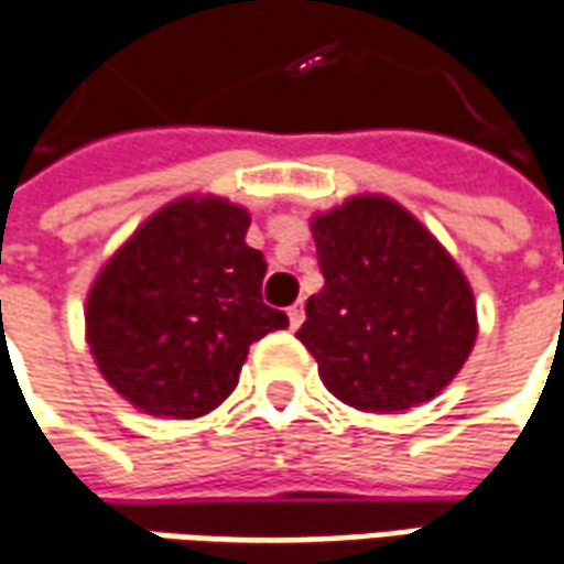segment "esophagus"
<instances>
[{"label": "esophagus", "mask_w": 564, "mask_h": 564, "mask_svg": "<svg viewBox=\"0 0 564 564\" xmlns=\"http://www.w3.org/2000/svg\"><path fill=\"white\" fill-rule=\"evenodd\" d=\"M290 327H293V330H299V327H302V321H305V305H302V302H296V305H290Z\"/></svg>", "instance_id": "1"}]
</instances>
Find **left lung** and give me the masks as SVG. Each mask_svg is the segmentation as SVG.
<instances>
[{"mask_svg":"<svg viewBox=\"0 0 564 564\" xmlns=\"http://www.w3.org/2000/svg\"><path fill=\"white\" fill-rule=\"evenodd\" d=\"M324 290L299 343L324 386L358 411H408L457 377L475 343V299L457 262L389 197H351L312 221Z\"/></svg>","mask_w":564,"mask_h":564,"instance_id":"left-lung-1","label":"left lung"}]
</instances>
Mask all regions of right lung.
Segmentation results:
<instances>
[{"instance_id": "1", "label": "right lung", "mask_w": 564, "mask_h": 564, "mask_svg": "<svg viewBox=\"0 0 564 564\" xmlns=\"http://www.w3.org/2000/svg\"><path fill=\"white\" fill-rule=\"evenodd\" d=\"M250 213L218 197L163 206L91 286L86 336L98 370L153 416L194 420L234 392L252 343L283 330L262 302L268 262Z\"/></svg>"}]
</instances>
